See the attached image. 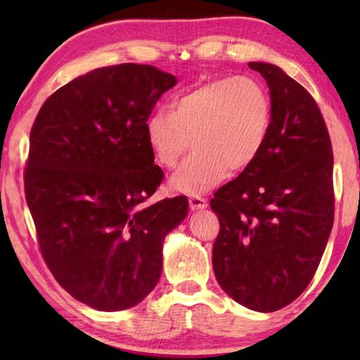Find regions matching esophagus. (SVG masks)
<instances>
[{
  "instance_id": "1",
  "label": "esophagus",
  "mask_w": 360,
  "mask_h": 360,
  "mask_svg": "<svg viewBox=\"0 0 360 360\" xmlns=\"http://www.w3.org/2000/svg\"><path fill=\"white\" fill-rule=\"evenodd\" d=\"M188 205L192 210H202L207 207V201H205L201 196H193L188 200Z\"/></svg>"
}]
</instances>
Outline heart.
<instances>
[{
    "instance_id": "obj_1",
    "label": "heart",
    "mask_w": 360,
    "mask_h": 360,
    "mask_svg": "<svg viewBox=\"0 0 360 360\" xmlns=\"http://www.w3.org/2000/svg\"><path fill=\"white\" fill-rule=\"evenodd\" d=\"M272 127V103L262 83L223 77L201 83L145 122V137L156 162L173 168L195 147L170 179L174 192L198 196L241 173L262 155Z\"/></svg>"
}]
</instances>
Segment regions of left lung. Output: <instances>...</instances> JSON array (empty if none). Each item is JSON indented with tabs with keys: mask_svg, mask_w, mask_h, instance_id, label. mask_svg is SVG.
I'll return each instance as SVG.
<instances>
[{
	"mask_svg": "<svg viewBox=\"0 0 360 360\" xmlns=\"http://www.w3.org/2000/svg\"><path fill=\"white\" fill-rule=\"evenodd\" d=\"M269 86L272 127L262 155L210 201L219 219L212 263L224 292L272 312L311 283L334 223L333 148L319 106L278 68L250 62Z\"/></svg>",
	"mask_w": 360,
	"mask_h": 360,
	"instance_id": "left-lung-1",
	"label": "left lung"
}]
</instances>
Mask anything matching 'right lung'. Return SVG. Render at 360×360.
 <instances>
[{"label": "right lung", "instance_id": "right-lung-1", "mask_svg": "<svg viewBox=\"0 0 360 360\" xmlns=\"http://www.w3.org/2000/svg\"><path fill=\"white\" fill-rule=\"evenodd\" d=\"M178 80L150 65L98 68L57 89L30 131L26 201L46 264L75 300L122 311L162 274L165 236L188 201L148 204L164 173L145 122Z\"/></svg>", "mask_w": 360, "mask_h": 360}]
</instances>
